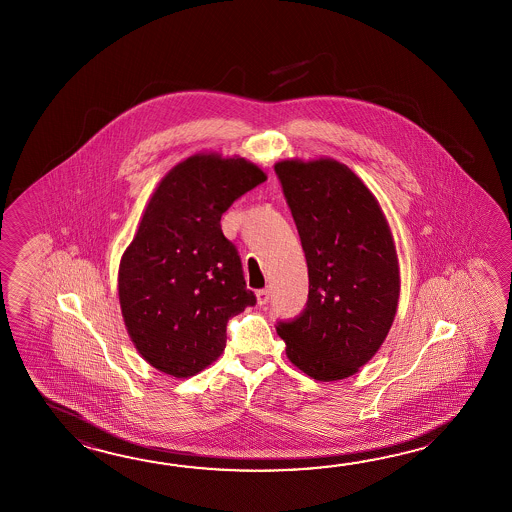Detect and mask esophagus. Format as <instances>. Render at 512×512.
I'll use <instances>...</instances> for the list:
<instances>
[{"mask_svg": "<svg viewBox=\"0 0 512 512\" xmlns=\"http://www.w3.org/2000/svg\"><path fill=\"white\" fill-rule=\"evenodd\" d=\"M270 295H272V290H270V288L259 290V292H257V303L261 304V306L268 304V301H270Z\"/></svg>", "mask_w": 512, "mask_h": 512, "instance_id": "34e87169", "label": "esophagus"}]
</instances>
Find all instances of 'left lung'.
Instances as JSON below:
<instances>
[{
	"instance_id": "obj_1",
	"label": "left lung",
	"mask_w": 512,
	"mask_h": 512,
	"mask_svg": "<svg viewBox=\"0 0 512 512\" xmlns=\"http://www.w3.org/2000/svg\"><path fill=\"white\" fill-rule=\"evenodd\" d=\"M308 264L303 312L277 323L293 365L317 381L354 376L396 317L392 233L361 178L332 158L275 164Z\"/></svg>"
}]
</instances>
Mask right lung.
Instances as JSON below:
<instances>
[{
  "mask_svg": "<svg viewBox=\"0 0 512 512\" xmlns=\"http://www.w3.org/2000/svg\"><path fill=\"white\" fill-rule=\"evenodd\" d=\"M264 180L244 158L195 155L149 200L120 261L118 295L136 350L160 372L199 374L224 352L231 317L257 303L220 217Z\"/></svg>",
  "mask_w": 512,
  "mask_h": 512,
  "instance_id": "right-lung-1",
  "label": "right lung"
}]
</instances>
